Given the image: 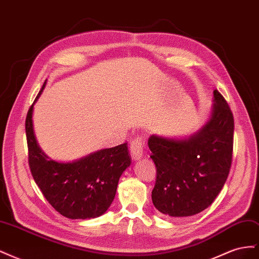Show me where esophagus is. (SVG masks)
Wrapping results in <instances>:
<instances>
[{
    "label": "esophagus",
    "instance_id": "1",
    "mask_svg": "<svg viewBox=\"0 0 259 259\" xmlns=\"http://www.w3.org/2000/svg\"><path fill=\"white\" fill-rule=\"evenodd\" d=\"M144 147H145V143L143 142L142 138L137 137L133 140L131 143V154H132L133 160L137 161L142 158L144 154Z\"/></svg>",
    "mask_w": 259,
    "mask_h": 259
}]
</instances>
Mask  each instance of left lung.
I'll use <instances>...</instances> for the list:
<instances>
[{"label":"left lung","mask_w":259,"mask_h":259,"mask_svg":"<svg viewBox=\"0 0 259 259\" xmlns=\"http://www.w3.org/2000/svg\"><path fill=\"white\" fill-rule=\"evenodd\" d=\"M210 116L189 137L151 135L148 146L156 166L152 202L162 214H199L214 202L228 177L234 122L225 98L214 91Z\"/></svg>","instance_id":"1"}]
</instances>
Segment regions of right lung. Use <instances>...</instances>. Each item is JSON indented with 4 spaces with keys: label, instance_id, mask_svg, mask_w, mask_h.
<instances>
[{
    "label": "right lung",
    "instance_id": "obj_1",
    "mask_svg": "<svg viewBox=\"0 0 259 259\" xmlns=\"http://www.w3.org/2000/svg\"><path fill=\"white\" fill-rule=\"evenodd\" d=\"M26 119L29 165L35 184L59 214L70 219H91L105 214L115 197L123 171L131 165L127 144L101 149L71 162L56 161L38 146L33 130V106Z\"/></svg>",
    "mask_w": 259,
    "mask_h": 259
}]
</instances>
